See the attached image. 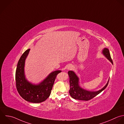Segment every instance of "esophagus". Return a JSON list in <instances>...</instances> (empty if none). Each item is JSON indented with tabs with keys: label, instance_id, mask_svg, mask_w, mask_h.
I'll list each match as a JSON object with an SVG mask.
<instances>
[{
	"label": "esophagus",
	"instance_id": "1",
	"mask_svg": "<svg viewBox=\"0 0 124 124\" xmlns=\"http://www.w3.org/2000/svg\"><path fill=\"white\" fill-rule=\"evenodd\" d=\"M72 68H73V67H72L71 65H69V66H68V67H67L68 70H71V69H72Z\"/></svg>",
	"mask_w": 124,
	"mask_h": 124
}]
</instances>
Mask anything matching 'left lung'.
Here are the masks:
<instances>
[{"instance_id": "left-lung-1", "label": "left lung", "mask_w": 124, "mask_h": 124, "mask_svg": "<svg viewBox=\"0 0 124 124\" xmlns=\"http://www.w3.org/2000/svg\"><path fill=\"white\" fill-rule=\"evenodd\" d=\"M102 54L113 64L109 49L106 48H104L102 51ZM68 74L70 77V94L72 98L78 100L87 101L92 99L106 88L109 81V80L107 84L101 89L98 91L91 92L85 90L79 86V78L73 71H69Z\"/></svg>"}]
</instances>
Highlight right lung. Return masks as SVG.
I'll list each match as a JSON object with an SVG mask.
<instances>
[{"mask_svg": "<svg viewBox=\"0 0 124 124\" xmlns=\"http://www.w3.org/2000/svg\"><path fill=\"white\" fill-rule=\"evenodd\" d=\"M29 51L30 49L26 50L18 61L15 73L16 88L21 97L24 100L32 103H40L50 96L56 77L61 71L56 70L51 72L38 85L29 83L25 79L24 73L25 60Z\"/></svg>", "mask_w": 124, "mask_h": 124, "instance_id": "right-lung-1", "label": "right lung"}]
</instances>
